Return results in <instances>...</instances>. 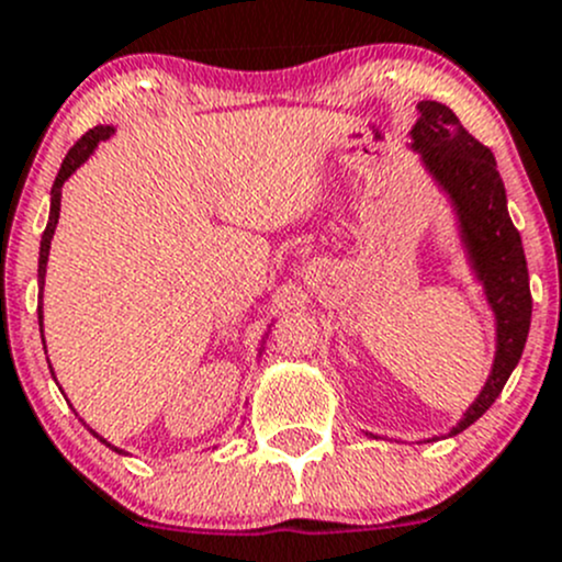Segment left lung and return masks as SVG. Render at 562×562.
Here are the masks:
<instances>
[{"mask_svg": "<svg viewBox=\"0 0 562 562\" xmlns=\"http://www.w3.org/2000/svg\"><path fill=\"white\" fill-rule=\"evenodd\" d=\"M417 114V123L408 131V148L419 154L423 170L448 198L464 258L475 280L481 282L494 315L492 370L470 408L445 434L456 437L488 412L519 364L532 315L530 277L521 236L510 222L508 198L492 150L477 143L445 103L419 101Z\"/></svg>", "mask_w": 562, "mask_h": 562, "instance_id": "8db88e82", "label": "left lung"}]
</instances>
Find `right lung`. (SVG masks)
<instances>
[{
  "label": "right lung",
  "mask_w": 562,
  "mask_h": 562,
  "mask_svg": "<svg viewBox=\"0 0 562 562\" xmlns=\"http://www.w3.org/2000/svg\"><path fill=\"white\" fill-rule=\"evenodd\" d=\"M114 125H95V128L87 131L85 136H81L79 143L74 145V148L68 150V156H65L63 167H59L57 178H54V187H52V209H48V225L46 231H43V238H41V258H37V288H41V299H43V285H46V263H48V249H52V238H54V231H57V222H59V200H63V187L65 181H68L70 176H74L76 170H79L81 165H85L87 159H90L92 154H95L98 143H103V139H109V136L114 134ZM37 324H41V331H43V304L37 307ZM266 337H269V331L263 335V340H260V348H258V357L263 353L266 348ZM43 348H46V337H43ZM48 368H52V362H48ZM54 375V373H52ZM54 381H57V375H54ZM92 431V428H90ZM92 437H98L95 431H92ZM101 439L103 445H106L109 450H114V453H123L120 448H114V445H109L106 439ZM125 456V453H123Z\"/></svg>",
  "instance_id": "right-lung-1"
}]
</instances>
